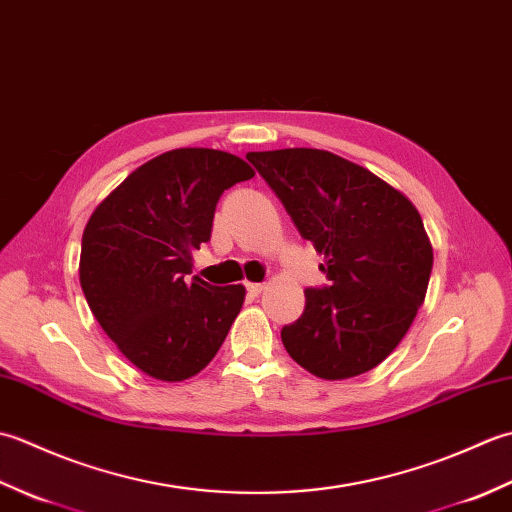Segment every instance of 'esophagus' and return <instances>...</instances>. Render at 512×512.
<instances>
[{"mask_svg": "<svg viewBox=\"0 0 512 512\" xmlns=\"http://www.w3.org/2000/svg\"><path fill=\"white\" fill-rule=\"evenodd\" d=\"M246 290H248V295L250 297H257V295H262V290H264V284H246Z\"/></svg>", "mask_w": 512, "mask_h": 512, "instance_id": "obj_1", "label": "esophagus"}]
</instances>
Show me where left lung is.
Wrapping results in <instances>:
<instances>
[{"label": "left lung", "instance_id": "obj_1", "mask_svg": "<svg viewBox=\"0 0 512 512\" xmlns=\"http://www.w3.org/2000/svg\"><path fill=\"white\" fill-rule=\"evenodd\" d=\"M303 239L323 255L330 286L306 290V310L284 325L288 354L323 380L380 365L427 295L433 248L405 193L323 149L248 151Z\"/></svg>", "mask_w": 512, "mask_h": 512}]
</instances>
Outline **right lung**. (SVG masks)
<instances>
[{"instance_id": "obj_1", "label": "right lung", "mask_w": 512, "mask_h": 512, "mask_svg": "<svg viewBox=\"0 0 512 512\" xmlns=\"http://www.w3.org/2000/svg\"><path fill=\"white\" fill-rule=\"evenodd\" d=\"M253 176L246 160L220 149H171L129 173L90 215L79 262L83 295L143 374L180 383L222 347L246 288L189 279L193 250L211 239L224 189Z\"/></svg>"}]
</instances>
